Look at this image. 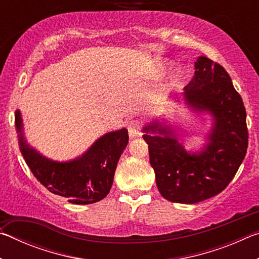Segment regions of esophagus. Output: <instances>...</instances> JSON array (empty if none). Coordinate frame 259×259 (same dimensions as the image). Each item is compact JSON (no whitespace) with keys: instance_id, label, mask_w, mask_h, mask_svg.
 <instances>
[{"instance_id":"1","label":"esophagus","mask_w":259,"mask_h":259,"mask_svg":"<svg viewBox=\"0 0 259 259\" xmlns=\"http://www.w3.org/2000/svg\"><path fill=\"white\" fill-rule=\"evenodd\" d=\"M142 128H143V123L140 120H133L129 122L128 125V130H129V136L131 138L135 137H139L142 135Z\"/></svg>"}]
</instances>
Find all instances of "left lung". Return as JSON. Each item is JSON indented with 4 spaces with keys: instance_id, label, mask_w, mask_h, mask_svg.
<instances>
[{
    "instance_id": "left-lung-1",
    "label": "left lung",
    "mask_w": 259,
    "mask_h": 259,
    "mask_svg": "<svg viewBox=\"0 0 259 259\" xmlns=\"http://www.w3.org/2000/svg\"><path fill=\"white\" fill-rule=\"evenodd\" d=\"M184 97L194 109L210 111L214 117L207 148L198 155L188 154L169 126L157 122L144 128L143 138L161 195L191 204L219 194L231 183L247 153L248 128L242 98L229 73L207 57H199L195 63V75L185 87Z\"/></svg>"
}]
</instances>
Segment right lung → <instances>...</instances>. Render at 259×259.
<instances>
[{"label": "right lung", "instance_id": "add662e5", "mask_svg": "<svg viewBox=\"0 0 259 259\" xmlns=\"http://www.w3.org/2000/svg\"><path fill=\"white\" fill-rule=\"evenodd\" d=\"M20 150L35 178L54 194L74 204L98 202L113 185L114 174L122 152L128 144V131L121 129L99 138L89 151L71 162H54L28 147L21 135V117L16 112Z\"/></svg>", "mask_w": 259, "mask_h": 259}]
</instances>
